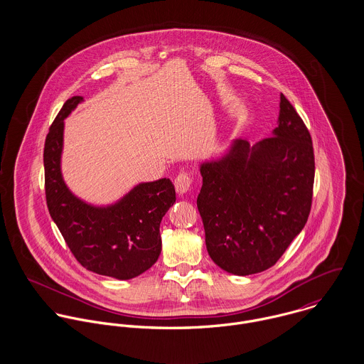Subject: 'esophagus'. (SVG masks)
Wrapping results in <instances>:
<instances>
[{"mask_svg": "<svg viewBox=\"0 0 364 364\" xmlns=\"http://www.w3.org/2000/svg\"><path fill=\"white\" fill-rule=\"evenodd\" d=\"M191 186H192V176L188 172H181L175 178V188L179 195L186 193L191 189Z\"/></svg>", "mask_w": 364, "mask_h": 364, "instance_id": "1", "label": "esophagus"}]
</instances>
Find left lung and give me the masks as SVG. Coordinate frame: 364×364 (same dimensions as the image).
<instances>
[{"instance_id": "1", "label": "left lung", "mask_w": 364, "mask_h": 364, "mask_svg": "<svg viewBox=\"0 0 364 364\" xmlns=\"http://www.w3.org/2000/svg\"><path fill=\"white\" fill-rule=\"evenodd\" d=\"M277 123L272 137L254 146L235 139L224 156L200 165L198 208L208 255L232 274L272 267L310 215L311 136L283 94Z\"/></svg>"}]
</instances>
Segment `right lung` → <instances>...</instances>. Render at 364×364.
I'll list each match as a JSON object with an SVG mask.
<instances>
[{
  "mask_svg": "<svg viewBox=\"0 0 364 364\" xmlns=\"http://www.w3.org/2000/svg\"><path fill=\"white\" fill-rule=\"evenodd\" d=\"M84 101L73 97L53 122L43 153L46 202L70 251L85 269L119 280L133 279L161 254L159 224L175 203L168 178L136 185L117 202L94 206L77 198L61 173L64 119Z\"/></svg>",
  "mask_w": 364,
  "mask_h": 364,
  "instance_id": "add662e5",
  "label": "right lung"
}]
</instances>
